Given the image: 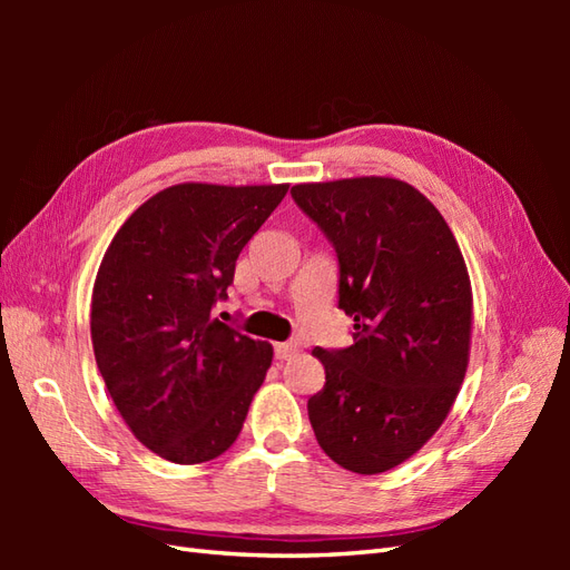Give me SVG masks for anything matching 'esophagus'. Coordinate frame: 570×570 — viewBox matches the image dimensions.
Listing matches in <instances>:
<instances>
[{
	"mask_svg": "<svg viewBox=\"0 0 570 570\" xmlns=\"http://www.w3.org/2000/svg\"><path fill=\"white\" fill-rule=\"evenodd\" d=\"M296 353H298V345L296 343H276L274 345L276 360H288V357H294Z\"/></svg>",
	"mask_w": 570,
	"mask_h": 570,
	"instance_id": "esophagus-1",
	"label": "esophagus"
}]
</instances>
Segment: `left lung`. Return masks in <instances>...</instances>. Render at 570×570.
I'll return each mask as SVG.
<instances>
[{"mask_svg": "<svg viewBox=\"0 0 570 570\" xmlns=\"http://www.w3.org/2000/svg\"><path fill=\"white\" fill-rule=\"evenodd\" d=\"M333 242L337 308L355 343L316 347L325 386L308 419L331 460L357 475L402 465L441 429L470 360L472 288L451 227L414 186L360 176L292 188Z\"/></svg>", "mask_w": 570, "mask_h": 570, "instance_id": "obj_1", "label": "left lung"}]
</instances>
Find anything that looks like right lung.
<instances>
[{
    "instance_id": "right-lung-1",
    "label": "right lung",
    "mask_w": 570,
    "mask_h": 570,
    "mask_svg": "<svg viewBox=\"0 0 570 570\" xmlns=\"http://www.w3.org/2000/svg\"><path fill=\"white\" fill-rule=\"evenodd\" d=\"M288 184L164 188L117 229L95 276L90 335L129 431L171 463L237 441L274 350L215 318L242 247Z\"/></svg>"
}]
</instances>
